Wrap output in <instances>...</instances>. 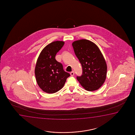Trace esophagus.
Segmentation results:
<instances>
[{
	"label": "esophagus",
	"instance_id": "esophagus-1",
	"mask_svg": "<svg viewBox=\"0 0 135 135\" xmlns=\"http://www.w3.org/2000/svg\"><path fill=\"white\" fill-rule=\"evenodd\" d=\"M70 74L71 76H74V74H75V72H74V71H71V72H70Z\"/></svg>",
	"mask_w": 135,
	"mask_h": 135
}]
</instances>
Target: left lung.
I'll return each instance as SVG.
<instances>
[{
	"mask_svg": "<svg viewBox=\"0 0 135 135\" xmlns=\"http://www.w3.org/2000/svg\"><path fill=\"white\" fill-rule=\"evenodd\" d=\"M72 45L83 68V74L77 76V79L85 90H97L107 77V65L102 52L95 43L88 40L75 41Z\"/></svg>",
	"mask_w": 135,
	"mask_h": 135,
	"instance_id": "obj_1",
	"label": "left lung"
}]
</instances>
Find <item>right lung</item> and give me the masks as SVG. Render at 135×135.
<instances>
[{"mask_svg":"<svg viewBox=\"0 0 135 135\" xmlns=\"http://www.w3.org/2000/svg\"><path fill=\"white\" fill-rule=\"evenodd\" d=\"M64 44L63 41L52 42L43 49L38 57L35 70L36 80L39 87L46 93L53 94L60 90L70 76L55 59L56 54Z\"/></svg>","mask_w":135,"mask_h":135,"instance_id":"add662e5","label":"right lung"}]
</instances>
